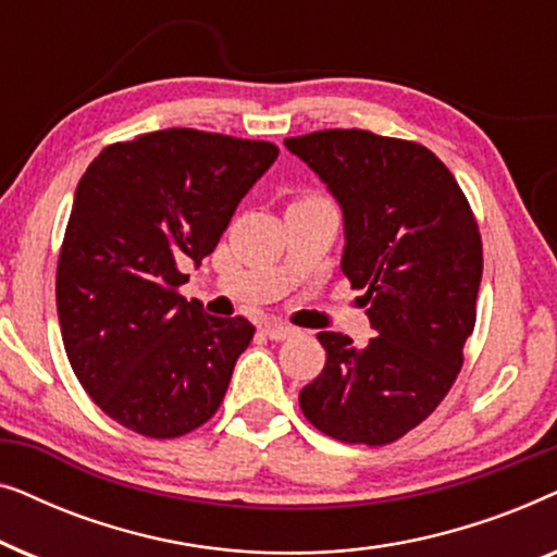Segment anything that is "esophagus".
<instances>
[{
    "label": "esophagus",
    "mask_w": 557,
    "mask_h": 557,
    "mask_svg": "<svg viewBox=\"0 0 557 557\" xmlns=\"http://www.w3.org/2000/svg\"><path fill=\"white\" fill-rule=\"evenodd\" d=\"M263 332H265V337H271V339H288V337H294V326H288V324H284V322H265L263 324Z\"/></svg>",
    "instance_id": "obj_1"
}]
</instances>
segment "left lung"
Masks as SVG:
<instances>
[{"mask_svg":"<svg viewBox=\"0 0 557 557\" xmlns=\"http://www.w3.org/2000/svg\"><path fill=\"white\" fill-rule=\"evenodd\" d=\"M342 210L339 269L362 288L372 337L319 332L324 370L299 393L309 423L345 444L383 446L451 391L474 332L482 238L461 187L421 144L362 128L286 139Z\"/></svg>","mask_w":557,"mask_h":557,"instance_id":"8db88e82","label":"left lung"}]
</instances>
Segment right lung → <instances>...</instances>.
Returning a JSON list of instances; mask_svg holds the SVG:
<instances>
[{"label":"right lung","instance_id":"add662e5","mask_svg":"<svg viewBox=\"0 0 557 557\" xmlns=\"http://www.w3.org/2000/svg\"><path fill=\"white\" fill-rule=\"evenodd\" d=\"M276 157L269 141L164 128L88 164L58 258V319L75 377L116 423L174 438L220 408L256 330L177 286Z\"/></svg>","mask_w":557,"mask_h":557}]
</instances>
